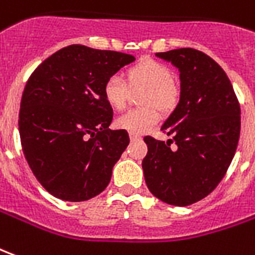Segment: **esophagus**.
Returning <instances> with one entry per match:
<instances>
[{"instance_id":"1","label":"esophagus","mask_w":255,"mask_h":255,"mask_svg":"<svg viewBox=\"0 0 255 255\" xmlns=\"http://www.w3.org/2000/svg\"><path fill=\"white\" fill-rule=\"evenodd\" d=\"M140 136L139 135H136V133H129V139L131 140H136V139H139Z\"/></svg>"}]
</instances>
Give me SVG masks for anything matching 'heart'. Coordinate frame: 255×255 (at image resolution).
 Wrapping results in <instances>:
<instances>
[{"label":"heart","mask_w":255,"mask_h":255,"mask_svg":"<svg viewBox=\"0 0 255 255\" xmlns=\"http://www.w3.org/2000/svg\"><path fill=\"white\" fill-rule=\"evenodd\" d=\"M170 67L161 62L143 59L126 72L131 88H145L139 102L145 106L131 109L117 117L116 127L129 133H143L154 127L160 120V112L170 113L177 108L179 88L172 80ZM103 99L112 109L122 110L128 98V87L119 76H110L103 84Z\"/></svg>","instance_id":"1"}]
</instances>
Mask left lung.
Here are the masks:
<instances>
[{"instance_id":"left-lung-1","label":"left lung","mask_w":255,"mask_h":255,"mask_svg":"<svg viewBox=\"0 0 255 255\" xmlns=\"http://www.w3.org/2000/svg\"><path fill=\"white\" fill-rule=\"evenodd\" d=\"M179 70L177 108L161 126L177 145L171 150L145 136V181L161 202L185 207L217 188L232 161L240 135V106L227 73L208 55L192 48L158 52Z\"/></svg>"}]
</instances>
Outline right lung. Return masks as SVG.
<instances>
[{"mask_svg":"<svg viewBox=\"0 0 255 255\" xmlns=\"http://www.w3.org/2000/svg\"><path fill=\"white\" fill-rule=\"evenodd\" d=\"M133 60L76 44L51 55L28 78L19 112L23 153L55 197L84 202L109 185L129 136L109 128L113 109L103 99V84Z\"/></svg>","mask_w":255,"mask_h":255,"instance_id":"1","label":"right lung"}]
</instances>
